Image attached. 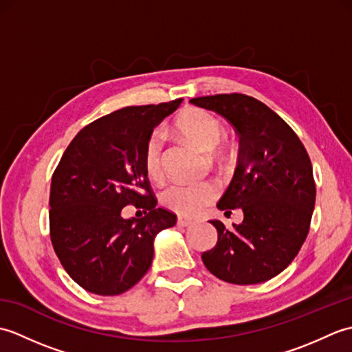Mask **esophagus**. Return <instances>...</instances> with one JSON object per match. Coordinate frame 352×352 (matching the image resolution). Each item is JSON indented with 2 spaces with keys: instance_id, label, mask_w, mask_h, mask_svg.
<instances>
[{
  "instance_id": "obj_1",
  "label": "esophagus",
  "mask_w": 352,
  "mask_h": 352,
  "mask_svg": "<svg viewBox=\"0 0 352 352\" xmlns=\"http://www.w3.org/2000/svg\"><path fill=\"white\" fill-rule=\"evenodd\" d=\"M177 223H178V226H180V227H189V226H192L193 221L189 219V218H186V216H178Z\"/></svg>"
}]
</instances>
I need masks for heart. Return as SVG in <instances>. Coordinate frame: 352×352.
<instances>
[{"label": "heart", "mask_w": 352, "mask_h": 352, "mask_svg": "<svg viewBox=\"0 0 352 352\" xmlns=\"http://www.w3.org/2000/svg\"><path fill=\"white\" fill-rule=\"evenodd\" d=\"M175 129L203 151H212L223 136L219 119L198 107L183 110L175 119ZM162 148L163 138L159 131H155L148 138L144 149V168L146 175L153 180L160 178L163 172ZM216 195L218 189L213 183H174L164 189L163 203L180 214L197 216L212 203Z\"/></svg>", "instance_id": "obj_1"}]
</instances>
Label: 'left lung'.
<instances>
[{
	"label": "left lung",
	"mask_w": 352,
	"mask_h": 352,
	"mask_svg": "<svg viewBox=\"0 0 352 352\" xmlns=\"http://www.w3.org/2000/svg\"><path fill=\"white\" fill-rule=\"evenodd\" d=\"M190 102L226 118L241 144L233 180L218 208H241L243 221L233 228L212 221L218 243L201 258L231 284L271 280L294 261L309 234L316 199L310 157L295 131L252 96L221 94Z\"/></svg>",
	"instance_id": "1"
}]
</instances>
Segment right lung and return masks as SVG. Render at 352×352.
<instances>
[{"instance_id":"obj_1","label":"right lung","mask_w":352,"mask_h":352,"mask_svg":"<svg viewBox=\"0 0 352 352\" xmlns=\"http://www.w3.org/2000/svg\"><path fill=\"white\" fill-rule=\"evenodd\" d=\"M182 98L116 110L86 125L52 174L50 234L65 271L91 294L113 296L131 289L154 257V239L177 216L157 208L144 168L153 130ZM131 204L148 212L125 220Z\"/></svg>"}]
</instances>
